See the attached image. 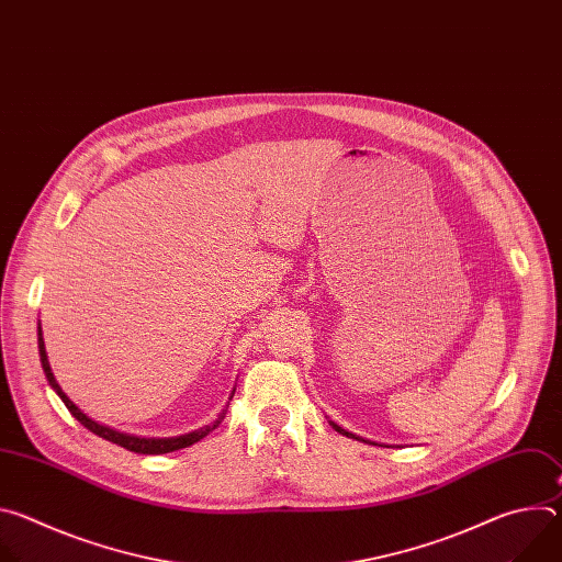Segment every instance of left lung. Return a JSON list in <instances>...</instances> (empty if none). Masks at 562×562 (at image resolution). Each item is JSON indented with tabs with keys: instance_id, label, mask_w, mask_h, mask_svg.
<instances>
[{
	"instance_id": "8db88e82",
	"label": "left lung",
	"mask_w": 562,
	"mask_h": 562,
	"mask_svg": "<svg viewBox=\"0 0 562 562\" xmlns=\"http://www.w3.org/2000/svg\"><path fill=\"white\" fill-rule=\"evenodd\" d=\"M334 427H336V429H338V431H342V434H347V436H353V434H349V431H345V429H340V427H338V425H334Z\"/></svg>"
}]
</instances>
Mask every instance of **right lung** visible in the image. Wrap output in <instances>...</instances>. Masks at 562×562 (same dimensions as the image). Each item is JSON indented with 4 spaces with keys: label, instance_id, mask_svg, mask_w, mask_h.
I'll list each match as a JSON object with an SVG mask.
<instances>
[{
    "label": "right lung",
    "instance_id": "right-lung-1",
    "mask_svg": "<svg viewBox=\"0 0 562 562\" xmlns=\"http://www.w3.org/2000/svg\"><path fill=\"white\" fill-rule=\"evenodd\" d=\"M37 345H40V360H42V369H44V373H46V380H48V384L57 391V395L64 400V405H66V409L82 423L89 431H93L95 436H100V438H104V440H109V442H113V445H120V447H124V449H128V451H135V453H146V456H159V453H169V451H178V449H184V447H191L193 442H198V440H202L209 431H213L215 427H220V423L224 420V416H226V409L215 418V423H211V425H206L204 429H198V431H191V434H184V436H178V438H137V436H128V434H120V431H115V429H109V427H104V425H98L95 420H91L89 416H85L82 412H79L70 400L66 397V393L61 391V386L57 384V380H55V375H53V371H50V364H48V356H46V349H44V338H42V327L37 329Z\"/></svg>",
    "mask_w": 562,
    "mask_h": 562
}]
</instances>
